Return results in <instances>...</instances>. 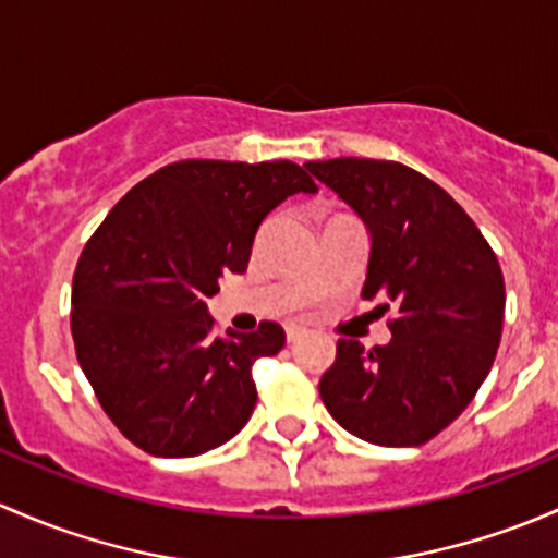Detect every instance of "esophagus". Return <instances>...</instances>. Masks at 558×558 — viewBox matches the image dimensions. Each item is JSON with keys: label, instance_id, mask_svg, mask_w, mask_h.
I'll return each instance as SVG.
<instances>
[{"label": "esophagus", "instance_id": "esophagus-1", "mask_svg": "<svg viewBox=\"0 0 558 558\" xmlns=\"http://www.w3.org/2000/svg\"><path fill=\"white\" fill-rule=\"evenodd\" d=\"M301 336H306V327H301V325H287V341H298V338Z\"/></svg>", "mask_w": 558, "mask_h": 558}]
</instances>
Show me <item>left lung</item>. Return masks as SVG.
I'll list each match as a JSON object with an SVG mask.
<instances>
[{
  "label": "left lung",
  "instance_id": "obj_1",
  "mask_svg": "<svg viewBox=\"0 0 558 558\" xmlns=\"http://www.w3.org/2000/svg\"><path fill=\"white\" fill-rule=\"evenodd\" d=\"M306 169L367 226L363 298L395 306L387 347L338 341L319 381L322 403L367 444H427L470 405L497 357L505 317L497 255L444 187L403 163L332 158Z\"/></svg>",
  "mask_w": 558,
  "mask_h": 558
}]
</instances>
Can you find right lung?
Here are the masks:
<instances>
[{
    "instance_id": "1",
    "label": "right lung",
    "mask_w": 558,
    "mask_h": 558,
    "mask_svg": "<svg viewBox=\"0 0 558 558\" xmlns=\"http://www.w3.org/2000/svg\"><path fill=\"white\" fill-rule=\"evenodd\" d=\"M317 193L292 160H180L131 187L72 279L77 363L114 427L153 457H198L250 422L252 365L284 347L277 322L217 336L206 298L244 274L287 195Z\"/></svg>"
}]
</instances>
